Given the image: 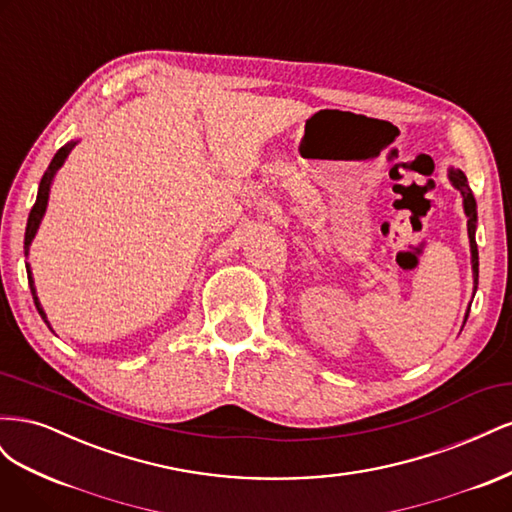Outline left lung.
Masks as SVG:
<instances>
[{
  "label": "left lung",
  "instance_id": "left-lung-1",
  "mask_svg": "<svg viewBox=\"0 0 512 512\" xmlns=\"http://www.w3.org/2000/svg\"><path fill=\"white\" fill-rule=\"evenodd\" d=\"M448 179L455 185V188L461 192L463 198V211L468 215V237H470V252H472V275H474V292H476V284H478V247H476V200L474 194L468 185V177L463 175V170L459 168H448ZM470 312V309H468ZM468 320V314H466Z\"/></svg>",
  "mask_w": 512,
  "mask_h": 512
}]
</instances>
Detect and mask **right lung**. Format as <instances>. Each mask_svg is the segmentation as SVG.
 Instances as JSON below:
<instances>
[{"label":"right lung","instance_id":"obj_1","mask_svg":"<svg viewBox=\"0 0 512 512\" xmlns=\"http://www.w3.org/2000/svg\"><path fill=\"white\" fill-rule=\"evenodd\" d=\"M74 145H76V141H70L68 145L61 147V149L55 153V158L51 160L49 168H46V173H44L42 179H40V188H38L36 203H34V207H32V213H29L27 228H25V256H27L29 245H32V241H34V237H36V232H38V226H40V222H42V215H44V211H46V203H49V192H51L53 177H55L57 170H59L61 166H64V162H66V158H68V153L74 149ZM25 267H27V280H29V288H32V294H34V303H36L38 314L42 316V320H44L46 324H49V320H46L44 309H42V305H40V301H38V294H36V288H34L32 269H29V265H25ZM49 329H51V324H49Z\"/></svg>","mask_w":512,"mask_h":512}]
</instances>
